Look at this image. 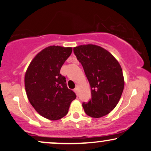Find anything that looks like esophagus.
Listing matches in <instances>:
<instances>
[{"mask_svg":"<svg viewBox=\"0 0 151 151\" xmlns=\"http://www.w3.org/2000/svg\"><path fill=\"white\" fill-rule=\"evenodd\" d=\"M74 92H75L76 94H77V95H78V88H74Z\"/></svg>","mask_w":151,"mask_h":151,"instance_id":"obj_1","label":"esophagus"}]
</instances>
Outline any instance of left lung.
Masks as SVG:
<instances>
[{"label": "left lung", "instance_id": "8db88e82", "mask_svg": "<svg viewBox=\"0 0 151 151\" xmlns=\"http://www.w3.org/2000/svg\"><path fill=\"white\" fill-rule=\"evenodd\" d=\"M91 88V99L82 104L88 116L99 118L115 108L123 92L124 79L119 62L100 46L88 44L73 48Z\"/></svg>", "mask_w": 151, "mask_h": 151}]
</instances>
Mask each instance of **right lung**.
Listing matches in <instances>:
<instances>
[{"mask_svg":"<svg viewBox=\"0 0 151 151\" xmlns=\"http://www.w3.org/2000/svg\"><path fill=\"white\" fill-rule=\"evenodd\" d=\"M72 50V47L49 46L34 58L26 71L25 86L28 99L46 119H61L77 97L67 87L65 77L60 74Z\"/></svg>","mask_w":151,"mask_h":151,"instance_id":"right-lung-1","label":"right lung"}]
</instances>
